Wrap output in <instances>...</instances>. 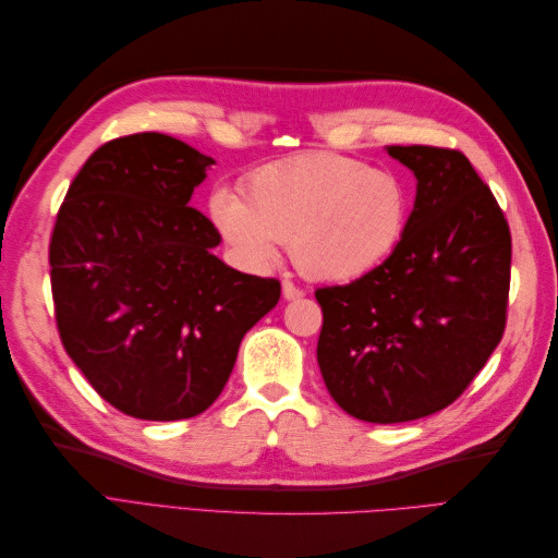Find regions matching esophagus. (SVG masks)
I'll return each mask as SVG.
<instances>
[{
    "instance_id": "esophagus-1",
    "label": "esophagus",
    "mask_w": 558,
    "mask_h": 558,
    "mask_svg": "<svg viewBox=\"0 0 558 558\" xmlns=\"http://www.w3.org/2000/svg\"><path fill=\"white\" fill-rule=\"evenodd\" d=\"M281 289H283V298H286V300H298V298H302V295H305V291H302V289H298V286H295L293 281H289V279H286V281H283V286H281Z\"/></svg>"
}]
</instances>
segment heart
<instances>
[{"label": "heart", "instance_id": "1", "mask_svg": "<svg viewBox=\"0 0 558 558\" xmlns=\"http://www.w3.org/2000/svg\"><path fill=\"white\" fill-rule=\"evenodd\" d=\"M209 214L248 263L272 260L283 242L302 275L351 281L396 251L408 228L410 195L391 172L337 154H307L253 172L244 199L218 189Z\"/></svg>", "mask_w": 558, "mask_h": 558}]
</instances>
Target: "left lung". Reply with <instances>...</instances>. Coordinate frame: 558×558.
I'll return each instance as SVG.
<instances>
[{
	"label": "left lung",
	"instance_id": "obj_1",
	"mask_svg": "<svg viewBox=\"0 0 558 558\" xmlns=\"http://www.w3.org/2000/svg\"><path fill=\"white\" fill-rule=\"evenodd\" d=\"M416 177L396 251L373 272L316 289V359L332 400L369 424L445 410L508 324L512 238L492 189L453 148L388 146Z\"/></svg>",
	"mask_w": 558,
	"mask_h": 558
}]
</instances>
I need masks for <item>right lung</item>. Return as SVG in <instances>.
Instances as JSON below:
<instances>
[{
	"label": "right lung",
	"mask_w": 558,
	"mask_h": 558,
	"mask_svg": "<svg viewBox=\"0 0 558 558\" xmlns=\"http://www.w3.org/2000/svg\"><path fill=\"white\" fill-rule=\"evenodd\" d=\"M209 156L160 132L99 146L60 205L48 263L64 351L118 412L177 421L221 396L281 283L238 272L189 207Z\"/></svg>",
	"instance_id": "right-lung-1"
}]
</instances>
